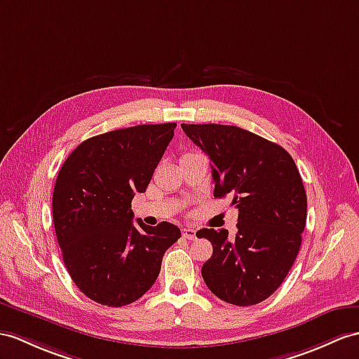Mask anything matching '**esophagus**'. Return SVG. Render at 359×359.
Instances as JSON below:
<instances>
[{"label": "esophagus", "mask_w": 359, "mask_h": 359, "mask_svg": "<svg viewBox=\"0 0 359 359\" xmlns=\"http://www.w3.org/2000/svg\"><path fill=\"white\" fill-rule=\"evenodd\" d=\"M182 238L189 239V241H195L196 239V230H194V229H182Z\"/></svg>", "instance_id": "34e87169"}]
</instances>
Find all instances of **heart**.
<instances>
[{"instance_id": "heart-1", "label": "heart", "mask_w": 359, "mask_h": 359, "mask_svg": "<svg viewBox=\"0 0 359 359\" xmlns=\"http://www.w3.org/2000/svg\"><path fill=\"white\" fill-rule=\"evenodd\" d=\"M186 155H189V154H186Z\"/></svg>"}]
</instances>
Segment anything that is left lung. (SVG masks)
I'll list each match as a JSON object with an SVG mask.
<instances>
[{
  "instance_id": "1",
  "label": "left lung",
  "mask_w": 359,
  "mask_h": 359,
  "mask_svg": "<svg viewBox=\"0 0 359 359\" xmlns=\"http://www.w3.org/2000/svg\"><path fill=\"white\" fill-rule=\"evenodd\" d=\"M208 155L215 196H233L238 233L203 229L213 245L201 268L208 290L236 306L266 300L294 265L306 225V191L299 169L282 146L238 126L181 125Z\"/></svg>"
}]
</instances>
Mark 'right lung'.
<instances>
[{
	"mask_svg": "<svg viewBox=\"0 0 359 359\" xmlns=\"http://www.w3.org/2000/svg\"><path fill=\"white\" fill-rule=\"evenodd\" d=\"M177 123L138 125L85 140L59 170L56 238L69 277L88 299L120 308L144 295L160 274L177 225H134L130 203L146 187Z\"/></svg>",
	"mask_w": 359,
	"mask_h": 359,
	"instance_id": "add662e5",
	"label": "right lung"
}]
</instances>
